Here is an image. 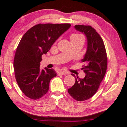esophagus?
Returning a JSON list of instances; mask_svg holds the SVG:
<instances>
[{"label":"esophagus","mask_w":127,"mask_h":127,"mask_svg":"<svg viewBox=\"0 0 127 127\" xmlns=\"http://www.w3.org/2000/svg\"><path fill=\"white\" fill-rule=\"evenodd\" d=\"M67 74H68V72L65 71H60V72L58 73V75H67Z\"/></svg>","instance_id":"obj_1"}]
</instances>
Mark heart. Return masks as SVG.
<instances>
[{
	"label": "heart",
	"mask_w": 127,
	"mask_h": 127,
	"mask_svg": "<svg viewBox=\"0 0 127 127\" xmlns=\"http://www.w3.org/2000/svg\"><path fill=\"white\" fill-rule=\"evenodd\" d=\"M83 37L79 34H73L71 36V40H76V39H79L80 38Z\"/></svg>",
	"instance_id": "b5f03b06"
}]
</instances>
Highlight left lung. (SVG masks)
<instances>
[{
    "label": "left lung",
    "instance_id": "8db88e82",
    "mask_svg": "<svg viewBox=\"0 0 127 127\" xmlns=\"http://www.w3.org/2000/svg\"><path fill=\"white\" fill-rule=\"evenodd\" d=\"M75 28L85 34L87 39V51L82 60L84 63L82 69L86 76L83 79L75 76V83L68 92L76 101H83L92 97L98 89L106 73L108 58L103 40L93 28L78 25Z\"/></svg>",
    "mask_w": 127,
    "mask_h": 127
}]
</instances>
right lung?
I'll return each mask as SVG.
<instances>
[{"mask_svg": "<svg viewBox=\"0 0 127 127\" xmlns=\"http://www.w3.org/2000/svg\"><path fill=\"white\" fill-rule=\"evenodd\" d=\"M70 26L69 24H39L23 35L15 52L14 69L18 85L26 97L37 99L47 93L50 81L56 73L46 67L41 70L42 55Z\"/></svg>", "mask_w": 127, "mask_h": 127, "instance_id": "obj_1", "label": "right lung"}]
</instances>
